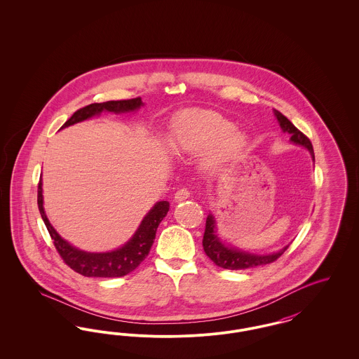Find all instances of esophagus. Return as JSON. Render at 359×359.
I'll use <instances>...</instances> for the list:
<instances>
[{
  "label": "esophagus",
  "instance_id": "obj_1",
  "mask_svg": "<svg viewBox=\"0 0 359 359\" xmlns=\"http://www.w3.org/2000/svg\"><path fill=\"white\" fill-rule=\"evenodd\" d=\"M189 195H191V192L188 191L187 188H180V189H177L176 194H175V201H176V202L186 201V199L189 198Z\"/></svg>",
  "mask_w": 359,
  "mask_h": 359
}]
</instances>
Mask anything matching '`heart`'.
Returning a JSON list of instances; mask_svg holds the SVG:
<instances>
[{"label":"heart","instance_id":"1","mask_svg":"<svg viewBox=\"0 0 359 359\" xmlns=\"http://www.w3.org/2000/svg\"><path fill=\"white\" fill-rule=\"evenodd\" d=\"M176 142L188 154H202L211 149L207 163L219 167L233 160L246 145V136L234 129V123L222 114L199 110L191 111L179 121Z\"/></svg>","mask_w":359,"mask_h":359}]
</instances>
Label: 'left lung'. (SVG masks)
Returning a JSON list of instances; mask_svg holds the SVG:
<instances>
[{
	"instance_id": "obj_1",
	"label": "left lung",
	"mask_w": 359,
	"mask_h": 359,
	"mask_svg": "<svg viewBox=\"0 0 359 359\" xmlns=\"http://www.w3.org/2000/svg\"><path fill=\"white\" fill-rule=\"evenodd\" d=\"M274 116L277 117V121L280 123V128L283 129L284 133H290V141L303 145L307 148L309 154L312 156L315 161V154H313V148L304 133H302L292 122H290L285 116H283L280 111L274 110ZM203 249L207 257L218 266L223 269H230V271H242V269H249V268H256L261 265H266L274 262L278 257L283 256L284 252L288 249L285 246L280 252L273 253V255H253L248 252H242L236 248H229L226 246L221 239L218 238L217 231H215V219L211 214H208L207 221H205V236H203Z\"/></svg>"
}]
</instances>
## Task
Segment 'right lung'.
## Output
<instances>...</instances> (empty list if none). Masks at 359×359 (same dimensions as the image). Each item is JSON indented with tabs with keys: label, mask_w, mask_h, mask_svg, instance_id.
<instances>
[{
	"label": "right lung",
	"mask_w": 359,
	"mask_h": 359,
	"mask_svg": "<svg viewBox=\"0 0 359 359\" xmlns=\"http://www.w3.org/2000/svg\"><path fill=\"white\" fill-rule=\"evenodd\" d=\"M142 106L141 98L122 100V101H107L102 103H91L85 107L76 110L71 118L65 122L63 128L74 125L81 121L88 120L94 116L101 114L102 111L111 113H126L137 110ZM43 183L41 179L37 187V205L40 215L47 226V230L51 236L53 245L62 257V259L69 265L72 271L86 277H122L130 273L149 255V250L154 245L156 231L160 222L164 219L170 210V203L167 201L157 202L152 210L145 215L141 224L138 226L135 236L129 239L122 248L107 252V253H87L71 246L67 241L62 238L48 221L44 207H43Z\"/></svg>",
	"instance_id": "right-lung-1"
}]
</instances>
